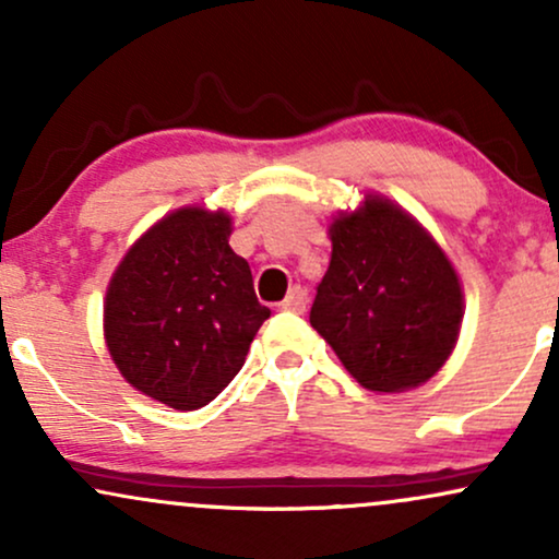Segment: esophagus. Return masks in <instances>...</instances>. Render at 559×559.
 <instances>
[{"label": "esophagus", "mask_w": 559, "mask_h": 559, "mask_svg": "<svg viewBox=\"0 0 559 559\" xmlns=\"http://www.w3.org/2000/svg\"><path fill=\"white\" fill-rule=\"evenodd\" d=\"M281 307L288 312H301L307 307V288L305 286H294L292 292H288V297L281 301Z\"/></svg>", "instance_id": "esophagus-1"}]
</instances>
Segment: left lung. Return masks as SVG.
I'll list each match as a JSON object with an SVG mask.
<instances>
[{"instance_id":"obj_1","label":"left lung","mask_w":559,"mask_h":559,"mask_svg":"<svg viewBox=\"0 0 559 559\" xmlns=\"http://www.w3.org/2000/svg\"><path fill=\"white\" fill-rule=\"evenodd\" d=\"M331 243L310 323L344 368L386 394L439 373L463 320V288L439 243L373 194L331 223Z\"/></svg>"}]
</instances>
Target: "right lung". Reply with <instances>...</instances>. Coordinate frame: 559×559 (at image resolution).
Instances as JSON below:
<instances>
[{
    "label": "right lung",
    "mask_w": 559,
    "mask_h": 559,
    "mask_svg": "<svg viewBox=\"0 0 559 559\" xmlns=\"http://www.w3.org/2000/svg\"><path fill=\"white\" fill-rule=\"evenodd\" d=\"M228 236L226 213L176 210L128 249L107 288L115 365L133 389L173 409L213 402L271 318Z\"/></svg>",
    "instance_id": "1"
}]
</instances>
